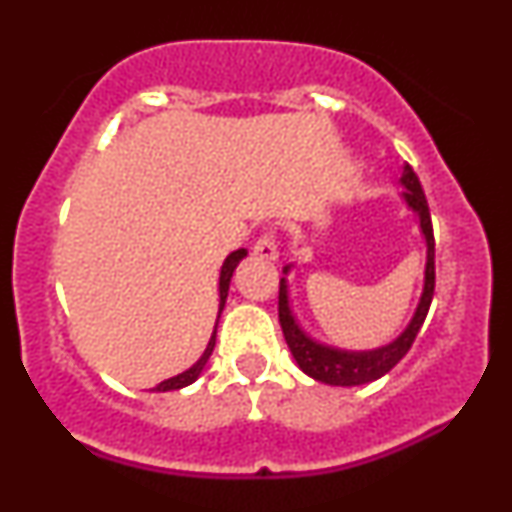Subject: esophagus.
Returning <instances> with one entry per match:
<instances>
[{
	"mask_svg": "<svg viewBox=\"0 0 512 512\" xmlns=\"http://www.w3.org/2000/svg\"><path fill=\"white\" fill-rule=\"evenodd\" d=\"M252 252H255L257 257H262V260H276V257H279V250H276L274 233H264V236H260V240L252 245Z\"/></svg>",
	"mask_w": 512,
	"mask_h": 512,
	"instance_id": "1",
	"label": "esophagus"
}]
</instances>
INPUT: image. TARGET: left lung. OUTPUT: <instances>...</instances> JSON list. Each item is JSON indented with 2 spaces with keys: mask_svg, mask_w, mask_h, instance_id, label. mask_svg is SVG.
<instances>
[{
  "mask_svg": "<svg viewBox=\"0 0 512 512\" xmlns=\"http://www.w3.org/2000/svg\"><path fill=\"white\" fill-rule=\"evenodd\" d=\"M399 185L404 187L402 199L404 204L419 216V228L421 236L426 243V267H424V289H421L419 303H416L414 315L407 322L402 332L392 339L390 344L375 346V349L366 351H351V349H339V346L317 342L315 337H310L296 322V315L291 310V298H289V281L286 276H281L279 284V322L281 330H284V339L289 344L293 358H296L298 368L305 375L317 380V383L325 385H337V387H354V385H366L373 380L383 378L385 373H390L392 368L402 361L404 354L414 344L416 334H419L421 325H424L428 308L433 301V289H436V240H433V226H431V211H428V202L424 190H421V182L416 178V173L411 166L404 163L402 178ZM293 264H286L284 274L291 272Z\"/></svg>",
  "mask_w": 512,
  "mask_h": 512,
  "instance_id": "8db88e82",
  "label": "left lung"
}]
</instances>
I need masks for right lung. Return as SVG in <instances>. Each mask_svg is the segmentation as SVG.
I'll return each instance as SVG.
<instances>
[{"mask_svg":"<svg viewBox=\"0 0 512 512\" xmlns=\"http://www.w3.org/2000/svg\"><path fill=\"white\" fill-rule=\"evenodd\" d=\"M245 255H248V250L240 248V250H236V252H231V255H228L226 260H223V264H221V274H219V313H216L214 332H211L209 344H207V349H204V354L199 356V358H197V363H192L190 368L182 370V373H178V375H173V378L163 380V383H158L156 387H151V390H154V392L180 390V387H187V385L195 383V380L199 378V375H202V370H204V366H207V361H209L211 351H214V344H216V327H219L221 310H223V305H226V298H228V286H231V276H233V272H236L238 262L243 260Z\"/></svg>","mask_w":512,"mask_h":512,"instance_id":"obj_1","label":"right lung"}]
</instances>
